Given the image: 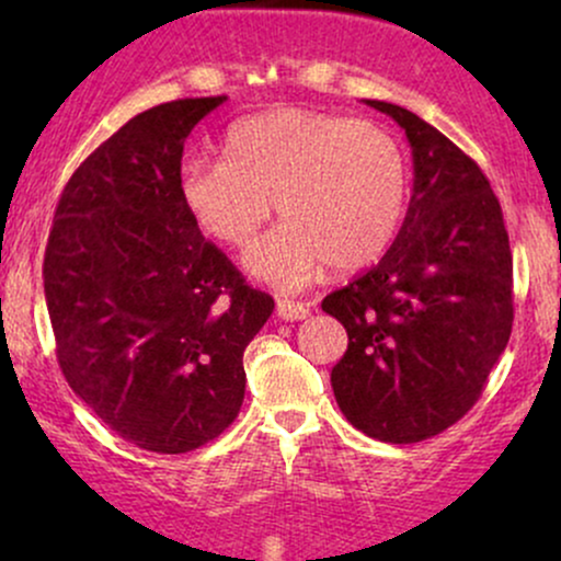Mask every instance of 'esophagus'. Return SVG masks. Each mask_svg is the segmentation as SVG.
Returning a JSON list of instances; mask_svg holds the SVG:
<instances>
[{
	"label": "esophagus",
	"mask_w": 561,
	"mask_h": 561,
	"mask_svg": "<svg viewBox=\"0 0 561 561\" xmlns=\"http://www.w3.org/2000/svg\"><path fill=\"white\" fill-rule=\"evenodd\" d=\"M276 313H279V319H285V321H300V319L308 317V306H306V302H298V300L279 298V300H276Z\"/></svg>",
	"instance_id": "1"
}]
</instances>
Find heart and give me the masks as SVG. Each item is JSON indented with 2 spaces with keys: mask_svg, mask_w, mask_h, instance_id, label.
<instances>
[{
  "mask_svg": "<svg viewBox=\"0 0 561 561\" xmlns=\"http://www.w3.org/2000/svg\"><path fill=\"white\" fill-rule=\"evenodd\" d=\"M221 158L186 160L179 197L216 242L242 248L272 203L285 221L244 255L253 276L298 289L319 272L377 261L409 197V163L388 128L347 115L274 107L227 128Z\"/></svg>",
  "mask_w": 561,
  "mask_h": 561,
  "instance_id": "heart-1",
  "label": "heart"
}]
</instances>
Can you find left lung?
<instances>
[{
	"instance_id": "8db88e82",
	"label": "left lung",
	"mask_w": 561,
	"mask_h": 561,
	"mask_svg": "<svg viewBox=\"0 0 561 561\" xmlns=\"http://www.w3.org/2000/svg\"><path fill=\"white\" fill-rule=\"evenodd\" d=\"M405 131L414 190L377 266L321 308L347 332L332 369L340 411L385 443L427 440L478 403L512 334V250L472 158L405 107L366 100Z\"/></svg>"
}]
</instances>
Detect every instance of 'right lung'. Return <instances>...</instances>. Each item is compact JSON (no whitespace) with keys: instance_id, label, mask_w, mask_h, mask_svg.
<instances>
[{"instance_id":"obj_1","label":"right lung","mask_w":561,"mask_h":561,"mask_svg":"<svg viewBox=\"0 0 561 561\" xmlns=\"http://www.w3.org/2000/svg\"><path fill=\"white\" fill-rule=\"evenodd\" d=\"M221 102H165L102 141L62 190L44 253L68 385L156 454L195 450L234 422L242 353L274 311L179 197L184 139Z\"/></svg>"}]
</instances>
